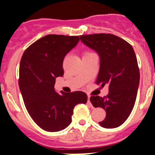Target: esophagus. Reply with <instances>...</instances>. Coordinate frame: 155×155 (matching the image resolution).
Masks as SVG:
<instances>
[{
    "label": "esophagus",
    "mask_w": 155,
    "mask_h": 155,
    "mask_svg": "<svg viewBox=\"0 0 155 155\" xmlns=\"http://www.w3.org/2000/svg\"><path fill=\"white\" fill-rule=\"evenodd\" d=\"M87 103H88V105H89L90 106H92V105H91V102H90V96L87 97Z\"/></svg>",
    "instance_id": "esophagus-1"
}]
</instances>
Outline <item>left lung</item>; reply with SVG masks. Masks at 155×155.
I'll list each match as a JSON object with an SVG mask.
<instances>
[{
  "label": "left lung",
  "mask_w": 155,
  "mask_h": 155,
  "mask_svg": "<svg viewBox=\"0 0 155 155\" xmlns=\"http://www.w3.org/2000/svg\"><path fill=\"white\" fill-rule=\"evenodd\" d=\"M81 41L97 52L100 68L96 83L107 84V96H91L94 108L105 110V120L98 124L104 128H116L127 120L134 109L140 83L136 54L130 43L113 34L81 35Z\"/></svg>",
  "instance_id": "obj_1"
}]
</instances>
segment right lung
<instances>
[{
    "label": "right lung",
    "instance_id": "add662e5",
    "mask_svg": "<svg viewBox=\"0 0 155 155\" xmlns=\"http://www.w3.org/2000/svg\"><path fill=\"white\" fill-rule=\"evenodd\" d=\"M79 36L47 35L25 50L19 68V88L28 114L40 128L57 132L71 123L74 108L87 102L83 91L61 94L54 89L64 75L63 61L79 42Z\"/></svg>",
    "mask_w": 155,
    "mask_h": 155
}]
</instances>
